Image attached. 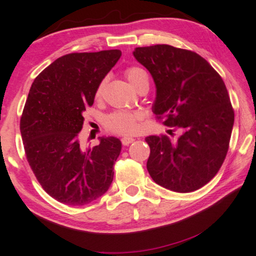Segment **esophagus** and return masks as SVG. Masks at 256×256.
<instances>
[{"instance_id":"1","label":"esophagus","mask_w":256,"mask_h":256,"mask_svg":"<svg viewBox=\"0 0 256 256\" xmlns=\"http://www.w3.org/2000/svg\"><path fill=\"white\" fill-rule=\"evenodd\" d=\"M134 139L131 138V136H124V138H122V144H124V146H128L130 144H132Z\"/></svg>"}]
</instances>
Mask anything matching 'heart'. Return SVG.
Returning a JSON list of instances; mask_svg holds the SVG:
<instances>
[{
	"mask_svg": "<svg viewBox=\"0 0 256 256\" xmlns=\"http://www.w3.org/2000/svg\"><path fill=\"white\" fill-rule=\"evenodd\" d=\"M125 74L128 82L132 84L134 88L139 90L142 85H150V77L148 74L142 68L139 66H128L125 70ZM106 80L104 79L98 84L96 92H95V98H101L104 94V90ZM141 115L139 112H125V110H117L109 114L104 120V128L109 132L114 134L120 136H132L136 134L140 128Z\"/></svg>",
	"mask_w": 256,
	"mask_h": 256,
	"instance_id": "heart-1",
	"label": "heart"
}]
</instances>
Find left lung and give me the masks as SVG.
Listing matches in <instances>:
<instances>
[{"label":"left lung","instance_id":"left-lung-1","mask_svg":"<svg viewBox=\"0 0 256 256\" xmlns=\"http://www.w3.org/2000/svg\"><path fill=\"white\" fill-rule=\"evenodd\" d=\"M133 55L156 85L154 114L169 133L150 136L147 170L156 184L179 193L201 188L228 154L234 112L223 79L204 57L169 44L138 47Z\"/></svg>","mask_w":256,"mask_h":256}]
</instances>
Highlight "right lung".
I'll return each instance as SVG.
<instances>
[{
    "instance_id": "add662e5",
    "label": "right lung",
    "mask_w": 256,
    "mask_h": 256,
    "mask_svg": "<svg viewBox=\"0 0 256 256\" xmlns=\"http://www.w3.org/2000/svg\"><path fill=\"white\" fill-rule=\"evenodd\" d=\"M120 56L118 49L71 52L46 68L30 88L20 117L26 158L42 188L64 204H90L112 185L120 140L101 138L84 150L78 133L98 84Z\"/></svg>"
}]
</instances>
